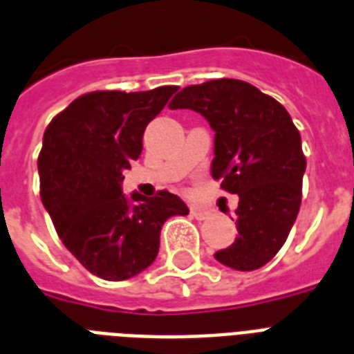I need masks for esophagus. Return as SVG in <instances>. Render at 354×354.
I'll return each mask as SVG.
<instances>
[{
    "label": "esophagus",
    "instance_id": "obj_1",
    "mask_svg": "<svg viewBox=\"0 0 354 354\" xmlns=\"http://www.w3.org/2000/svg\"><path fill=\"white\" fill-rule=\"evenodd\" d=\"M191 214L196 220H209V218L214 214V212L211 211V209H202V207H191Z\"/></svg>",
    "mask_w": 354,
    "mask_h": 354
}]
</instances>
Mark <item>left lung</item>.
Wrapping results in <instances>:
<instances>
[{"mask_svg":"<svg viewBox=\"0 0 354 354\" xmlns=\"http://www.w3.org/2000/svg\"><path fill=\"white\" fill-rule=\"evenodd\" d=\"M169 109L200 112L214 131L212 178L238 194L236 242L214 254L236 271L277 257L300 211L306 156L289 112L242 80H212L174 96Z\"/></svg>","mask_w":354,"mask_h":354,"instance_id":"1","label":"left lung"}]
</instances>
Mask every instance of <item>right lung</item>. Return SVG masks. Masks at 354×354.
Here are the masks:
<instances>
[{
    "label": "right lung",
    "instance_id": "obj_1",
    "mask_svg": "<svg viewBox=\"0 0 354 354\" xmlns=\"http://www.w3.org/2000/svg\"><path fill=\"white\" fill-rule=\"evenodd\" d=\"M174 85L94 91L53 118L37 156L39 194L63 245L103 280H127L151 266L167 218L189 214L169 191L145 198L122 192L123 171L143 149V132Z\"/></svg>",
    "mask_w": 354,
    "mask_h": 354
}]
</instances>
